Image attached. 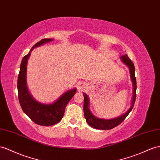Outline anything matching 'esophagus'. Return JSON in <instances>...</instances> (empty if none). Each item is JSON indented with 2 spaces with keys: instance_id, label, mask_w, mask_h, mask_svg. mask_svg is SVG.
<instances>
[{
  "instance_id": "esophagus-1",
  "label": "esophagus",
  "mask_w": 160,
  "mask_h": 160,
  "mask_svg": "<svg viewBox=\"0 0 160 160\" xmlns=\"http://www.w3.org/2000/svg\"><path fill=\"white\" fill-rule=\"evenodd\" d=\"M86 88H87V84L84 82H80L78 85V89L80 91H82Z\"/></svg>"
}]
</instances>
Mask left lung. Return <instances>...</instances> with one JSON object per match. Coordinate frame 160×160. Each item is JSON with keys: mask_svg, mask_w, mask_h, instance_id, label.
Returning <instances> with one entry per match:
<instances>
[{"mask_svg": "<svg viewBox=\"0 0 160 160\" xmlns=\"http://www.w3.org/2000/svg\"><path fill=\"white\" fill-rule=\"evenodd\" d=\"M121 60L123 63L129 68V70L130 73V78L131 80L132 81L133 84V97L132 101V105L129 108V109L123 115L117 117L116 118L111 120H105V119H100L92 115V113L91 112L89 109V99L87 94L83 93L84 95V114L86 121L88 124V125L96 129L99 130H110L113 128H115L117 126L124 120L125 118L128 115L130 112L132 111V109L134 107V105L136 100V91H137V80L136 77H135L134 73V65L132 61H131L128 56L127 55H122L121 57Z\"/></svg>", "mask_w": 160, "mask_h": 160, "instance_id": "left-lung-1", "label": "left lung"}]
</instances>
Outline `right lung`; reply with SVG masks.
<instances>
[{"mask_svg":"<svg viewBox=\"0 0 160 160\" xmlns=\"http://www.w3.org/2000/svg\"><path fill=\"white\" fill-rule=\"evenodd\" d=\"M52 40L53 39L51 38L42 39L32 47L28 54L24 56L22 61L18 79V98L22 110L36 124L44 126L54 125L60 122L63 117L65 107L76 92V88L69 90L53 103L43 104L36 101L28 91L26 83L27 63L31 52L34 48Z\"/></svg>","mask_w":160,"mask_h":160,"instance_id":"1","label":"right lung"}]
</instances>
